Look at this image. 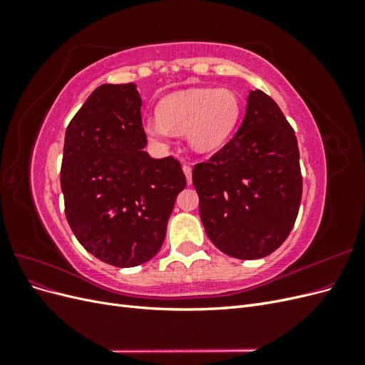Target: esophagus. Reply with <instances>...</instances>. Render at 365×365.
<instances>
[{"mask_svg":"<svg viewBox=\"0 0 365 365\" xmlns=\"http://www.w3.org/2000/svg\"><path fill=\"white\" fill-rule=\"evenodd\" d=\"M182 172H184V175H185V178H187V184H192V168L190 165H187V164H184L182 165Z\"/></svg>","mask_w":365,"mask_h":365,"instance_id":"obj_1","label":"esophagus"}]
</instances>
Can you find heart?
I'll return each mask as SVG.
<instances>
[{"instance_id":"obj_1","label":"heart","mask_w":365,"mask_h":365,"mask_svg":"<svg viewBox=\"0 0 365 365\" xmlns=\"http://www.w3.org/2000/svg\"><path fill=\"white\" fill-rule=\"evenodd\" d=\"M239 114V98L227 88H189L165 96L158 115L143 121V130L157 145H165L172 134H185L192 150L205 155L230 140Z\"/></svg>"}]
</instances>
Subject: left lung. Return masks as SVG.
Returning a JSON list of instances; mask_svg holds the SVG:
<instances>
[{
  "label": "left lung",
  "mask_w": 365,
  "mask_h": 365,
  "mask_svg": "<svg viewBox=\"0 0 365 365\" xmlns=\"http://www.w3.org/2000/svg\"><path fill=\"white\" fill-rule=\"evenodd\" d=\"M192 180L216 248L242 260L277 250L294 227L303 190L295 132L279 105L250 91L236 135L196 164Z\"/></svg>",
  "instance_id": "obj_1"
}]
</instances>
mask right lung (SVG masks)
<instances>
[{"label":"right lung","mask_w":365,"mask_h":365,"mask_svg":"<svg viewBox=\"0 0 365 365\" xmlns=\"http://www.w3.org/2000/svg\"><path fill=\"white\" fill-rule=\"evenodd\" d=\"M135 83H103L65 130L61 187L65 215L81 245L118 268L160 251L176 196L180 161L152 158Z\"/></svg>","instance_id":"add662e5"}]
</instances>
